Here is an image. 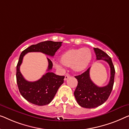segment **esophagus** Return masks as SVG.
<instances>
[{
    "label": "esophagus",
    "instance_id": "34e87169",
    "mask_svg": "<svg viewBox=\"0 0 129 129\" xmlns=\"http://www.w3.org/2000/svg\"><path fill=\"white\" fill-rule=\"evenodd\" d=\"M70 75H69V74H66V76H65V77H64V80H67L69 78H70Z\"/></svg>",
    "mask_w": 129,
    "mask_h": 129
}]
</instances>
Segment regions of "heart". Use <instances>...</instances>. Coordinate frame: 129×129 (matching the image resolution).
I'll return each mask as SVG.
<instances>
[{
  "instance_id": "obj_1",
  "label": "heart",
  "mask_w": 129,
  "mask_h": 129,
  "mask_svg": "<svg viewBox=\"0 0 129 129\" xmlns=\"http://www.w3.org/2000/svg\"><path fill=\"white\" fill-rule=\"evenodd\" d=\"M92 59V53L87 48L72 49L64 52L60 56L63 64L72 67L76 72H81L86 69ZM61 63L56 60L53 61V64L57 68H62Z\"/></svg>"
}]
</instances>
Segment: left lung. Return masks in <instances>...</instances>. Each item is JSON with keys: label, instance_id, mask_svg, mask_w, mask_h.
<instances>
[{"label": "left lung", "instance_id": "8db88e82", "mask_svg": "<svg viewBox=\"0 0 129 129\" xmlns=\"http://www.w3.org/2000/svg\"><path fill=\"white\" fill-rule=\"evenodd\" d=\"M96 60L106 61L111 69L109 83L104 87H98L92 81L89 77L90 68L80 75L75 76L78 84L74 95L78 105L85 108H94L103 104L111 94L114 83L115 70L111 57L105 52L98 48H94Z\"/></svg>", "mask_w": 129, "mask_h": 129}]
</instances>
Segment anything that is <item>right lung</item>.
Segmentation results:
<instances>
[{
	"label": "right lung",
	"mask_w": 129,
	"mask_h": 129,
	"mask_svg": "<svg viewBox=\"0 0 129 129\" xmlns=\"http://www.w3.org/2000/svg\"><path fill=\"white\" fill-rule=\"evenodd\" d=\"M61 42L51 41L41 42L32 45L22 52L17 65L16 79L20 94L27 101L36 105L43 106L49 104L56 94L59 88L64 82V76H58L50 72L53 64L49 58L48 72L36 81L31 82L23 77L20 70L23 57L28 52H42L53 56L61 45Z\"/></svg>",
	"instance_id": "1"
}]
</instances>
